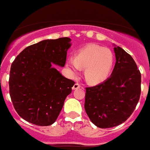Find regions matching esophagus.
Listing matches in <instances>:
<instances>
[{
	"label": "esophagus",
	"instance_id": "34e87169",
	"mask_svg": "<svg viewBox=\"0 0 150 150\" xmlns=\"http://www.w3.org/2000/svg\"><path fill=\"white\" fill-rule=\"evenodd\" d=\"M80 87H81L80 84H79V83H75V85H73L72 89H73V90H75V89H78V88H79Z\"/></svg>",
	"mask_w": 150,
	"mask_h": 150
}]
</instances>
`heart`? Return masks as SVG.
Returning <instances> with one entry per match:
<instances>
[{
    "instance_id": "1",
    "label": "heart",
    "mask_w": 150,
    "mask_h": 150,
    "mask_svg": "<svg viewBox=\"0 0 150 150\" xmlns=\"http://www.w3.org/2000/svg\"><path fill=\"white\" fill-rule=\"evenodd\" d=\"M114 58L110 50L96 44H88L67 59L66 65L74 75L85 69L87 81L92 84L103 82L111 74Z\"/></svg>"
}]
</instances>
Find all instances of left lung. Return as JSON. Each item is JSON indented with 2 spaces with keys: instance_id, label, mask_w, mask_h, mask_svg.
I'll list each match as a JSON object with an SVG mask.
<instances>
[{
  "instance_id": "8db88e82",
  "label": "left lung",
  "mask_w": 150,
  "mask_h": 150,
  "mask_svg": "<svg viewBox=\"0 0 150 150\" xmlns=\"http://www.w3.org/2000/svg\"><path fill=\"white\" fill-rule=\"evenodd\" d=\"M116 63L111 75L99 85L86 88L85 109L98 127L120 125L133 114L141 92V74L132 56L114 47Z\"/></svg>"
}]
</instances>
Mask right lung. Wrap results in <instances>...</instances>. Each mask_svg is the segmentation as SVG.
<instances>
[{
	"instance_id": "add662e5",
	"label": "right lung",
	"mask_w": 150,
	"mask_h": 150,
	"mask_svg": "<svg viewBox=\"0 0 150 150\" xmlns=\"http://www.w3.org/2000/svg\"><path fill=\"white\" fill-rule=\"evenodd\" d=\"M71 39L46 40L29 46L16 57L9 78L10 96L20 117L38 126L56 121L75 81L52 63L64 67Z\"/></svg>"
}]
</instances>
